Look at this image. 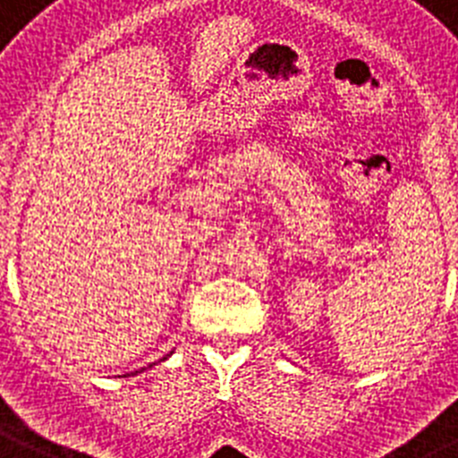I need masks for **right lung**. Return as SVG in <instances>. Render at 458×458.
<instances>
[{
  "mask_svg": "<svg viewBox=\"0 0 458 458\" xmlns=\"http://www.w3.org/2000/svg\"><path fill=\"white\" fill-rule=\"evenodd\" d=\"M165 360V359H163ZM141 370H144V368H141ZM134 375H137V372H134Z\"/></svg>",
  "mask_w": 458,
  "mask_h": 458,
  "instance_id": "right-lung-1",
  "label": "right lung"
}]
</instances>
